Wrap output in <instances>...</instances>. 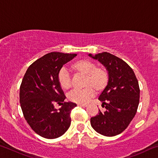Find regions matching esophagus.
I'll return each instance as SVG.
<instances>
[{"mask_svg": "<svg viewBox=\"0 0 158 158\" xmlns=\"http://www.w3.org/2000/svg\"><path fill=\"white\" fill-rule=\"evenodd\" d=\"M79 106H83V107H86L88 105H84V104H78Z\"/></svg>", "mask_w": 158, "mask_h": 158, "instance_id": "obj_1", "label": "esophagus"}]
</instances>
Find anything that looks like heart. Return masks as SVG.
I'll use <instances>...</instances> for the list:
<instances>
[{"label": "heart", "instance_id": "b5f03b06", "mask_svg": "<svg viewBox=\"0 0 158 158\" xmlns=\"http://www.w3.org/2000/svg\"><path fill=\"white\" fill-rule=\"evenodd\" d=\"M69 69L75 74L85 76L84 89L73 90L69 93V100L77 104H85L94 96L95 89L100 92L105 89L109 81V74L104 68L97 67L91 60L81 59L72 63ZM58 81L60 88L63 90H68L71 87V78L64 70L59 72Z\"/></svg>", "mask_w": 158, "mask_h": 158}]
</instances>
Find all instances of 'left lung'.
I'll return each mask as SVG.
<instances>
[{
	"label": "left lung",
	"instance_id": "left-lung-1",
	"mask_svg": "<svg viewBox=\"0 0 158 158\" xmlns=\"http://www.w3.org/2000/svg\"><path fill=\"white\" fill-rule=\"evenodd\" d=\"M89 56L105 67L108 72L107 85L99 96L102 106L96 116L90 118V125L96 132L106 137L121 134L135 117L139 102V86L132 69L121 58L107 52Z\"/></svg>",
	"mask_w": 158,
	"mask_h": 158
}]
</instances>
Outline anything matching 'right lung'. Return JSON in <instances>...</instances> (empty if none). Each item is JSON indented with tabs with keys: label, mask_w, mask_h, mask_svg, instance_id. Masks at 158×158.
<instances>
[{
	"label": "right lung",
	"mask_w": 158,
	"mask_h": 158,
	"mask_svg": "<svg viewBox=\"0 0 158 158\" xmlns=\"http://www.w3.org/2000/svg\"><path fill=\"white\" fill-rule=\"evenodd\" d=\"M75 53L51 52L28 67L22 79L19 102L23 116L35 132L46 139H56L65 134L71 124L70 114L77 104L64 102L66 97L58 81L64 64ZM62 105L58 110L54 104Z\"/></svg>",
	"instance_id": "add662e5"
}]
</instances>
